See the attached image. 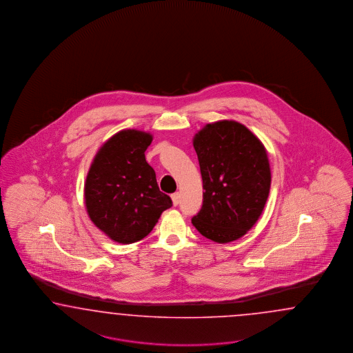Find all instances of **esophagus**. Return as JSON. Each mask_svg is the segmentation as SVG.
<instances>
[{"mask_svg":"<svg viewBox=\"0 0 353 353\" xmlns=\"http://www.w3.org/2000/svg\"><path fill=\"white\" fill-rule=\"evenodd\" d=\"M180 199H181L180 192H174V194H172V201H173V204H174V205H179V203H180Z\"/></svg>","mask_w":353,"mask_h":353,"instance_id":"obj_1","label":"esophagus"}]
</instances>
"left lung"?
Wrapping results in <instances>:
<instances>
[{
    "label": "left lung",
    "instance_id": "left-lung-1",
    "mask_svg": "<svg viewBox=\"0 0 353 353\" xmlns=\"http://www.w3.org/2000/svg\"><path fill=\"white\" fill-rule=\"evenodd\" d=\"M192 143L205 190L192 225L217 243L235 241L254 226L267 203V151L245 125L229 120L207 124Z\"/></svg>",
    "mask_w": 353,
    "mask_h": 353
}]
</instances>
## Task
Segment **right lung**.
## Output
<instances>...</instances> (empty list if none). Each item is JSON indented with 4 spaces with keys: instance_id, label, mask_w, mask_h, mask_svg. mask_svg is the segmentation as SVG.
<instances>
[{
    "instance_id": "obj_1",
    "label": "right lung",
    "mask_w": 353,
    "mask_h": 353,
    "mask_svg": "<svg viewBox=\"0 0 353 353\" xmlns=\"http://www.w3.org/2000/svg\"><path fill=\"white\" fill-rule=\"evenodd\" d=\"M151 141L145 132H119L97 152L86 176L88 214L119 243L145 238L161 212L172 207L170 195L159 190L155 171L145 158Z\"/></svg>"
}]
</instances>
